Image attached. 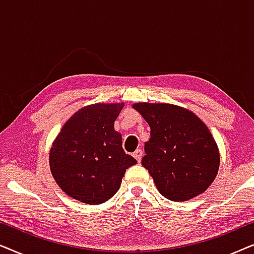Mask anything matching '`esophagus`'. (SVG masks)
Returning <instances> with one entry per match:
<instances>
[{
  "label": "esophagus",
  "instance_id": "obj_1",
  "mask_svg": "<svg viewBox=\"0 0 254 254\" xmlns=\"http://www.w3.org/2000/svg\"><path fill=\"white\" fill-rule=\"evenodd\" d=\"M142 156H143V151H142L141 149H137V150L134 152V157H135V159H136V161H137L138 163L141 162Z\"/></svg>",
  "mask_w": 254,
  "mask_h": 254
}]
</instances>
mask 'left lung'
<instances>
[{
  "label": "left lung",
  "mask_w": 254,
  "mask_h": 254,
  "mask_svg": "<svg viewBox=\"0 0 254 254\" xmlns=\"http://www.w3.org/2000/svg\"><path fill=\"white\" fill-rule=\"evenodd\" d=\"M150 126L142 165L159 193L187 201L203 193L216 178L220 151L206 124L192 111L173 104L135 103Z\"/></svg>",
  "instance_id": "1"
}]
</instances>
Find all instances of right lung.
<instances>
[{
    "instance_id": "right-lung-1",
    "label": "right lung",
    "mask_w": 254,
    "mask_h": 254,
    "mask_svg": "<svg viewBox=\"0 0 254 254\" xmlns=\"http://www.w3.org/2000/svg\"><path fill=\"white\" fill-rule=\"evenodd\" d=\"M124 103H97L69 118L50 150V168L68 196L86 204H100L120 189L123 177L135 158L123 149L114 129Z\"/></svg>"
}]
</instances>
